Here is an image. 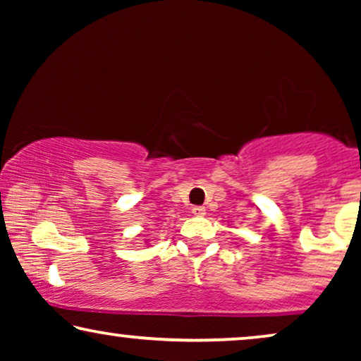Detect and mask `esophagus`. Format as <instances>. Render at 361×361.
<instances>
[{
    "mask_svg": "<svg viewBox=\"0 0 361 361\" xmlns=\"http://www.w3.org/2000/svg\"><path fill=\"white\" fill-rule=\"evenodd\" d=\"M192 214H194L195 216H204L205 215V207H194V209H192Z\"/></svg>",
    "mask_w": 361,
    "mask_h": 361,
    "instance_id": "34e87169",
    "label": "esophagus"
}]
</instances>
